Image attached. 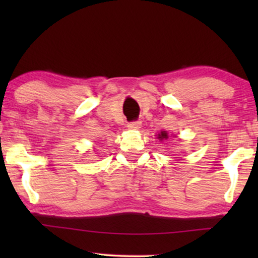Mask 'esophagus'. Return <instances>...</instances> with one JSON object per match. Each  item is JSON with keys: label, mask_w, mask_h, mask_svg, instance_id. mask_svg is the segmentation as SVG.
<instances>
[{"label": "esophagus", "mask_w": 258, "mask_h": 258, "mask_svg": "<svg viewBox=\"0 0 258 258\" xmlns=\"http://www.w3.org/2000/svg\"><path fill=\"white\" fill-rule=\"evenodd\" d=\"M126 126H128V129H130V130H137V129L141 128V122L140 121L130 122Z\"/></svg>", "instance_id": "34e87169"}]
</instances>
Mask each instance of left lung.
Segmentation results:
<instances>
[{"label": "left lung", "mask_w": 258, "mask_h": 258, "mask_svg": "<svg viewBox=\"0 0 258 258\" xmlns=\"http://www.w3.org/2000/svg\"><path fill=\"white\" fill-rule=\"evenodd\" d=\"M167 133L165 132H162L161 135H158V139H167Z\"/></svg>", "instance_id": "1"}]
</instances>
